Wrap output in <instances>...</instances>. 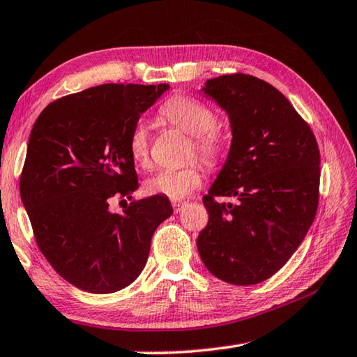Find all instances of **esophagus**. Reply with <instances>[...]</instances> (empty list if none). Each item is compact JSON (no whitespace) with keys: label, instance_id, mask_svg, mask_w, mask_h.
Here are the masks:
<instances>
[{"label":"esophagus","instance_id":"34e87169","mask_svg":"<svg viewBox=\"0 0 357 357\" xmlns=\"http://www.w3.org/2000/svg\"><path fill=\"white\" fill-rule=\"evenodd\" d=\"M184 207H185V203H174L173 204V209H174V212H176V213L183 211Z\"/></svg>","mask_w":357,"mask_h":357}]
</instances>
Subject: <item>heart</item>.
Segmentation results:
<instances>
[{
  "instance_id": "obj_1",
  "label": "heart",
  "mask_w": 357,
  "mask_h": 357,
  "mask_svg": "<svg viewBox=\"0 0 357 357\" xmlns=\"http://www.w3.org/2000/svg\"><path fill=\"white\" fill-rule=\"evenodd\" d=\"M159 116L190 135L193 154L197 153L211 167L218 164L225 151V139L217 128L218 116L211 106L189 95H174L162 102ZM128 151L135 165L146 167L150 162V132L144 123H137L129 132ZM201 178L203 167L198 162L176 170H159L145 181V192L179 201L198 189Z\"/></svg>"
}]
</instances>
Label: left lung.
I'll use <instances>...</instances> for the list:
<instances>
[{
	"label": "left lung",
	"instance_id": "8db88e82",
	"mask_svg": "<svg viewBox=\"0 0 357 357\" xmlns=\"http://www.w3.org/2000/svg\"><path fill=\"white\" fill-rule=\"evenodd\" d=\"M203 92L229 115L228 160L203 197L209 223L198 236L213 276L252 286L287 264L312 225L320 198V150L290 101L256 76L232 73ZM217 196H236L237 205Z\"/></svg>",
	"mask_w": 357,
	"mask_h": 357
}]
</instances>
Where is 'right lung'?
Returning a JSON list of instances; mask_svg holds the SVG:
<instances>
[{"label":"right lung","instance_id":"obj_1","mask_svg":"<svg viewBox=\"0 0 357 357\" xmlns=\"http://www.w3.org/2000/svg\"><path fill=\"white\" fill-rule=\"evenodd\" d=\"M168 89L102 84L50 102L32 126L22 201L38 250L77 289L112 294L137 280L154 231L173 213L159 195L109 211L114 197L139 189L129 132Z\"/></svg>","mask_w":357,"mask_h":357}]
</instances>
